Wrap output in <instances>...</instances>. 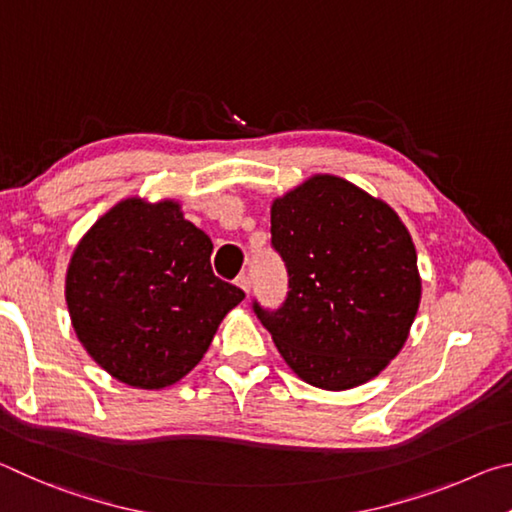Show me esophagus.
Returning <instances> with one entry per match:
<instances>
[{"instance_id": "34e87169", "label": "esophagus", "mask_w": 512, "mask_h": 512, "mask_svg": "<svg viewBox=\"0 0 512 512\" xmlns=\"http://www.w3.org/2000/svg\"><path fill=\"white\" fill-rule=\"evenodd\" d=\"M237 287H239V289H244L246 293L250 291V277H248L246 273H241V275L237 277Z\"/></svg>"}]
</instances>
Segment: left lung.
<instances>
[{
	"mask_svg": "<svg viewBox=\"0 0 512 512\" xmlns=\"http://www.w3.org/2000/svg\"><path fill=\"white\" fill-rule=\"evenodd\" d=\"M271 244L289 291L277 309H253L289 368L325 391L377 377L420 305L418 255L393 207L320 173L275 198Z\"/></svg>",
	"mask_w": 512,
	"mask_h": 512,
	"instance_id": "8db88e82",
	"label": "left lung"
}]
</instances>
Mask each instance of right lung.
<instances>
[{
    "instance_id": "obj_1",
    "label": "right lung",
    "mask_w": 512,
    "mask_h": 512,
    "mask_svg": "<svg viewBox=\"0 0 512 512\" xmlns=\"http://www.w3.org/2000/svg\"><path fill=\"white\" fill-rule=\"evenodd\" d=\"M212 241L176 201L126 198L92 225L67 268L65 300L90 357L135 388L176 384L246 293L219 280Z\"/></svg>"
}]
</instances>
